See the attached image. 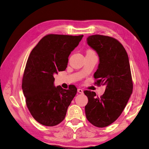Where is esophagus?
Here are the masks:
<instances>
[{
    "label": "esophagus",
    "mask_w": 149,
    "mask_h": 149,
    "mask_svg": "<svg viewBox=\"0 0 149 149\" xmlns=\"http://www.w3.org/2000/svg\"><path fill=\"white\" fill-rule=\"evenodd\" d=\"M78 93H79L80 94H83V89H78Z\"/></svg>",
    "instance_id": "1"
}]
</instances>
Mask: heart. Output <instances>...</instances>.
Segmentation results:
<instances>
[{"label":"heart","instance_id":"heart-1","mask_svg":"<svg viewBox=\"0 0 149 149\" xmlns=\"http://www.w3.org/2000/svg\"><path fill=\"white\" fill-rule=\"evenodd\" d=\"M89 51H90V50H89Z\"/></svg>","mask_w":149,"mask_h":149}]
</instances>
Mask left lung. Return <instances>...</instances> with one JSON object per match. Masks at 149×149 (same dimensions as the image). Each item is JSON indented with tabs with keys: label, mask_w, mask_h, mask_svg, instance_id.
I'll return each mask as SVG.
<instances>
[{
	"label": "left lung",
	"mask_w": 149,
	"mask_h": 149,
	"mask_svg": "<svg viewBox=\"0 0 149 149\" xmlns=\"http://www.w3.org/2000/svg\"><path fill=\"white\" fill-rule=\"evenodd\" d=\"M86 41L99 56L94 77L97 84L106 85V90L100 97L93 91H84L88 98L86 116L93 125L104 127L119 118L132 94L129 57L123 45L114 38L94 35L89 36Z\"/></svg>",
	"instance_id": "1"
}]
</instances>
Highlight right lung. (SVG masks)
<instances>
[{
  "label": "right lung",
  "instance_id": "1",
  "mask_svg": "<svg viewBox=\"0 0 149 149\" xmlns=\"http://www.w3.org/2000/svg\"><path fill=\"white\" fill-rule=\"evenodd\" d=\"M83 37L48 35L40 40L30 54L22 87L28 109L40 124L54 126L65 118L77 88L74 85L69 89L60 86L56 87L53 75L66 70L71 52Z\"/></svg>",
  "mask_w": 149,
  "mask_h": 149
}]
</instances>
